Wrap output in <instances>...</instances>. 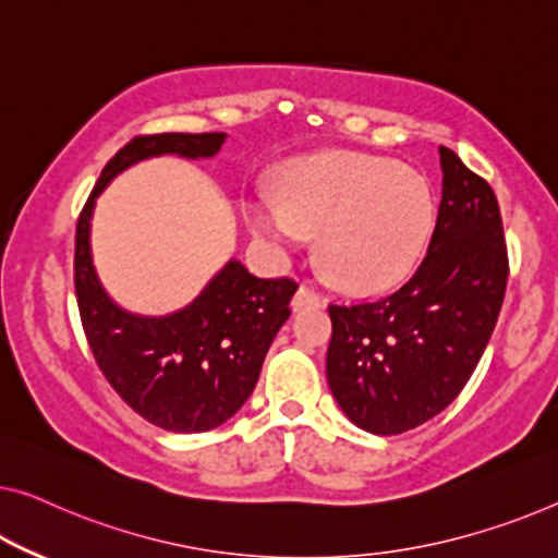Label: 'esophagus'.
<instances>
[{
	"label": "esophagus",
	"instance_id": "34e87169",
	"mask_svg": "<svg viewBox=\"0 0 558 558\" xmlns=\"http://www.w3.org/2000/svg\"><path fill=\"white\" fill-rule=\"evenodd\" d=\"M323 303V298L315 293L313 288H307V286H301L295 290V295H293V301H290V305H293V311H305V307H320Z\"/></svg>",
	"mask_w": 558,
	"mask_h": 558
}]
</instances>
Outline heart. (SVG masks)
<instances>
[{"mask_svg": "<svg viewBox=\"0 0 558 558\" xmlns=\"http://www.w3.org/2000/svg\"><path fill=\"white\" fill-rule=\"evenodd\" d=\"M276 190L245 199L253 235L276 255L301 251L318 232L328 276L353 293L393 288L413 270L436 203L428 180L396 160L365 153L305 155L278 172Z\"/></svg>", "mask_w": 558, "mask_h": 558, "instance_id": "1", "label": "heart"}]
</instances>
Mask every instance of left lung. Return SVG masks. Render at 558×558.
<instances>
[{"label": "left lung", "mask_w": 558, "mask_h": 558, "mask_svg": "<svg viewBox=\"0 0 558 558\" xmlns=\"http://www.w3.org/2000/svg\"><path fill=\"white\" fill-rule=\"evenodd\" d=\"M440 205L428 253L393 295L330 305L328 386L348 421L405 434L453 403L504 303V226L492 185L440 145Z\"/></svg>", "instance_id": "8db88e82"}]
</instances>
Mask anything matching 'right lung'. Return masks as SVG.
Instances as JSON below:
<instances>
[{
  "label": "right lung",
  "instance_id": "right-lung-1",
  "mask_svg": "<svg viewBox=\"0 0 558 558\" xmlns=\"http://www.w3.org/2000/svg\"><path fill=\"white\" fill-rule=\"evenodd\" d=\"M226 132H162L135 137L105 165L74 240V290L95 361L120 398L145 421L174 434H203L251 398L272 338L290 318V278H257L238 257L195 301L168 315H140L112 301L93 260V215L105 187L132 165L162 155L213 160Z\"/></svg>",
  "mask_w": 558,
  "mask_h": 558
}]
</instances>
